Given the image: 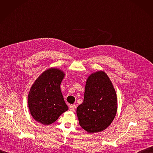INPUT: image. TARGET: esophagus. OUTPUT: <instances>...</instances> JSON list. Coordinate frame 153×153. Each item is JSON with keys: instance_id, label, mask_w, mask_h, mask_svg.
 Listing matches in <instances>:
<instances>
[{"instance_id": "34e87169", "label": "esophagus", "mask_w": 153, "mask_h": 153, "mask_svg": "<svg viewBox=\"0 0 153 153\" xmlns=\"http://www.w3.org/2000/svg\"><path fill=\"white\" fill-rule=\"evenodd\" d=\"M75 108H76V107H75V105H71L69 106V110H70L71 111H75Z\"/></svg>"}]
</instances>
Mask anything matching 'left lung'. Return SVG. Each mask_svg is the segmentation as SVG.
<instances>
[{
    "instance_id": "obj_1",
    "label": "left lung",
    "mask_w": 153,
    "mask_h": 153,
    "mask_svg": "<svg viewBox=\"0 0 153 153\" xmlns=\"http://www.w3.org/2000/svg\"><path fill=\"white\" fill-rule=\"evenodd\" d=\"M117 108L116 91L107 74L103 71L91 74L83 103L77 108L80 126L91 134L103 131L114 120Z\"/></svg>"
}]
</instances>
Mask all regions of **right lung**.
Masks as SVG:
<instances>
[{
    "instance_id": "1",
    "label": "right lung",
    "mask_w": 153,
    "mask_h": 153,
    "mask_svg": "<svg viewBox=\"0 0 153 153\" xmlns=\"http://www.w3.org/2000/svg\"><path fill=\"white\" fill-rule=\"evenodd\" d=\"M65 74L58 69L46 70L35 81L28 95V106L33 117L50 125L68 109L60 89Z\"/></svg>"
}]
</instances>
